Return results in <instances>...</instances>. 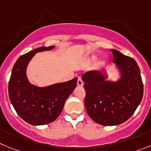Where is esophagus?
Returning <instances> with one entry per match:
<instances>
[{
    "mask_svg": "<svg viewBox=\"0 0 151 151\" xmlns=\"http://www.w3.org/2000/svg\"><path fill=\"white\" fill-rule=\"evenodd\" d=\"M77 86H83V82L81 77H78V80H77Z\"/></svg>",
    "mask_w": 151,
    "mask_h": 151,
    "instance_id": "esophagus-1",
    "label": "esophagus"
}]
</instances>
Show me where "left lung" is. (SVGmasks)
<instances>
[{
  "label": "left lung",
  "mask_w": 151,
  "mask_h": 151,
  "mask_svg": "<svg viewBox=\"0 0 151 151\" xmlns=\"http://www.w3.org/2000/svg\"><path fill=\"white\" fill-rule=\"evenodd\" d=\"M113 63L120 71L118 81H108L105 70L90 71L82 76L85 83V107L88 116L104 126H114L127 121L143 97L139 67L133 58L112 49Z\"/></svg>",
  "instance_id": "obj_1"
}]
</instances>
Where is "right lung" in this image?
<instances>
[{
	"label": "right lung",
	"instance_id": "add662e5",
	"mask_svg": "<svg viewBox=\"0 0 151 151\" xmlns=\"http://www.w3.org/2000/svg\"><path fill=\"white\" fill-rule=\"evenodd\" d=\"M53 46L40 47L21 56L12 68L9 81V100L18 115L32 125L54 122L61 113L65 101L77 86V77L45 87L31 84L27 77V67L38 52L50 50Z\"/></svg>",
	"mask_w": 151,
	"mask_h": 151
}]
</instances>
